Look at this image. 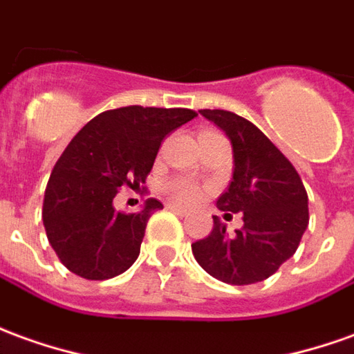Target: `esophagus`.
Masks as SVG:
<instances>
[{
	"label": "esophagus",
	"mask_w": 354,
	"mask_h": 354,
	"mask_svg": "<svg viewBox=\"0 0 354 354\" xmlns=\"http://www.w3.org/2000/svg\"><path fill=\"white\" fill-rule=\"evenodd\" d=\"M170 211L176 212V214H180V216H185V214H189V211L185 209V207H180V205H174V203H170V205H167Z\"/></svg>",
	"instance_id": "obj_1"
}]
</instances>
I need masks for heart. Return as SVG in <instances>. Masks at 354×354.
I'll list each match as a JSON object with an SVG mask.
<instances>
[{
	"mask_svg": "<svg viewBox=\"0 0 354 354\" xmlns=\"http://www.w3.org/2000/svg\"><path fill=\"white\" fill-rule=\"evenodd\" d=\"M169 194L176 201L195 203L201 197V187L192 180H176V182L169 184Z\"/></svg>",
	"mask_w": 354,
	"mask_h": 354,
	"instance_id": "1",
	"label": "heart"
}]
</instances>
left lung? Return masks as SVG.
Instances as JSON below:
<instances>
[{
  "label": "left lung",
  "mask_w": 354,
  "mask_h": 354,
  "mask_svg": "<svg viewBox=\"0 0 354 354\" xmlns=\"http://www.w3.org/2000/svg\"><path fill=\"white\" fill-rule=\"evenodd\" d=\"M199 113L232 143L234 174L216 207L226 214L243 212V228L230 234L226 224L212 216L211 234L192 243L195 261L224 283L263 281L295 254L308 226L305 185L283 153L253 122L222 109Z\"/></svg>",
  "instance_id": "8db88e82"
}]
</instances>
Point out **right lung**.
<instances>
[{
	"mask_svg": "<svg viewBox=\"0 0 354 354\" xmlns=\"http://www.w3.org/2000/svg\"><path fill=\"white\" fill-rule=\"evenodd\" d=\"M192 109L130 107L91 118L53 167L44 197V228L59 261L86 280H109L136 263L147 220L162 209L149 197L140 212H120V187L138 189L160 142L192 118Z\"/></svg>",
	"mask_w": 354,
	"mask_h": 354,
	"instance_id": "1",
	"label": "right lung"
}]
</instances>
